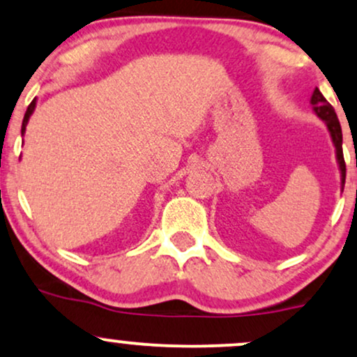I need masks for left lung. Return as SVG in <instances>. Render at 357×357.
<instances>
[{"mask_svg":"<svg viewBox=\"0 0 357 357\" xmlns=\"http://www.w3.org/2000/svg\"><path fill=\"white\" fill-rule=\"evenodd\" d=\"M310 105H312L315 116L321 119L324 124L327 126L331 139H333V144L335 147V159H337L339 171H341V190H344V183H346V162H344L342 130H341V124H339L337 114H335L333 105L324 99V96L319 89L314 90L312 97H310Z\"/></svg>","mask_w":357,"mask_h":357,"instance_id":"obj_1","label":"left lung"}]
</instances>
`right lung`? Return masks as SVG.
<instances>
[{
  "label": "right lung",
  "instance_id": "add662e5",
  "mask_svg": "<svg viewBox=\"0 0 357 357\" xmlns=\"http://www.w3.org/2000/svg\"><path fill=\"white\" fill-rule=\"evenodd\" d=\"M35 107H36V99L31 100V104L28 105L26 112H24V117H23V124H22V136H24V130H26V124H28V121H30L31 114L35 112Z\"/></svg>",
  "mask_w": 357,
  "mask_h": 357
}]
</instances>
